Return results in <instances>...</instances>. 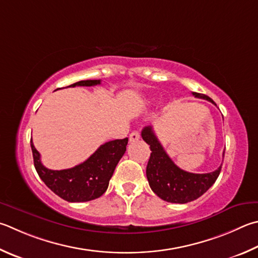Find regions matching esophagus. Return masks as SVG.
Returning a JSON list of instances; mask_svg holds the SVG:
<instances>
[{
    "mask_svg": "<svg viewBox=\"0 0 258 258\" xmlns=\"http://www.w3.org/2000/svg\"><path fill=\"white\" fill-rule=\"evenodd\" d=\"M140 137H141V135H140V133L138 132V131H134V132H132V133L130 134V141L131 142L138 141V140L140 139Z\"/></svg>",
    "mask_w": 258,
    "mask_h": 258,
    "instance_id": "esophagus-1",
    "label": "esophagus"
}]
</instances>
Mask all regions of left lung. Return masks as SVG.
<instances>
[{
    "instance_id": "obj_1",
    "label": "left lung",
    "mask_w": 258,
    "mask_h": 258,
    "mask_svg": "<svg viewBox=\"0 0 258 258\" xmlns=\"http://www.w3.org/2000/svg\"><path fill=\"white\" fill-rule=\"evenodd\" d=\"M193 96L213 102L203 93L193 92ZM141 135L152 151L147 166L149 185L153 193L166 202L179 204L191 202L202 196L219 177L222 165L208 174H193L177 167L159 142L151 126L144 127Z\"/></svg>"
}]
</instances>
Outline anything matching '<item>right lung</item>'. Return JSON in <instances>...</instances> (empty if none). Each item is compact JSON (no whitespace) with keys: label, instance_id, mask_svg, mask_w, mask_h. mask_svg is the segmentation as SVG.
Masks as SVG:
<instances>
[{"label":"right lung","instance_id":"1","mask_svg":"<svg viewBox=\"0 0 258 258\" xmlns=\"http://www.w3.org/2000/svg\"><path fill=\"white\" fill-rule=\"evenodd\" d=\"M100 80H83L69 87H91L100 84ZM128 139L106 142L97 149L86 161L70 169L51 170L40 160L32 140L30 141L34 165L46 186L68 202H88L100 198L108 188V184L117 163L126 151Z\"/></svg>","mask_w":258,"mask_h":258}]
</instances>
